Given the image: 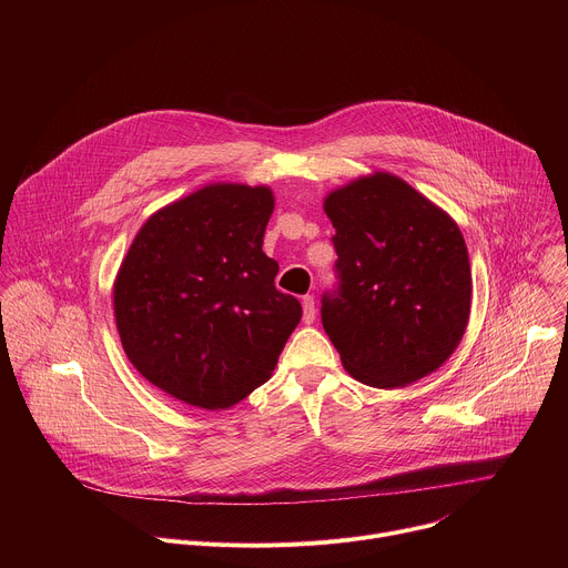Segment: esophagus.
<instances>
[{
    "label": "esophagus",
    "mask_w": 568,
    "mask_h": 568,
    "mask_svg": "<svg viewBox=\"0 0 568 568\" xmlns=\"http://www.w3.org/2000/svg\"><path fill=\"white\" fill-rule=\"evenodd\" d=\"M303 321L305 323H312L314 321V296H303Z\"/></svg>",
    "instance_id": "34e87169"
}]
</instances>
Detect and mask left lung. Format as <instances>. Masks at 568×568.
I'll return each instance as SVG.
<instances>
[{
	"mask_svg": "<svg viewBox=\"0 0 568 568\" xmlns=\"http://www.w3.org/2000/svg\"><path fill=\"white\" fill-rule=\"evenodd\" d=\"M335 287L321 323L359 382L393 388L434 373L460 344L471 272L456 222L388 173L326 197Z\"/></svg>",
	"mask_w": 568,
	"mask_h": 568,
	"instance_id": "8db88e82",
	"label": "left lung"
}]
</instances>
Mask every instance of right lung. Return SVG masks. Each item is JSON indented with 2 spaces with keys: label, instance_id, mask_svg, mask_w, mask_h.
Segmentation results:
<instances>
[{
  "label": "right lung",
  "instance_id": "obj_1",
  "mask_svg": "<svg viewBox=\"0 0 568 568\" xmlns=\"http://www.w3.org/2000/svg\"><path fill=\"white\" fill-rule=\"evenodd\" d=\"M274 211L265 186L213 184L156 211L114 285L123 351L161 390L226 409L265 384L301 321L263 252Z\"/></svg>",
  "mask_w": 568,
  "mask_h": 568
}]
</instances>
